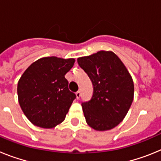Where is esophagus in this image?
Here are the masks:
<instances>
[{"label":"esophagus","mask_w":161,"mask_h":161,"mask_svg":"<svg viewBox=\"0 0 161 161\" xmlns=\"http://www.w3.org/2000/svg\"><path fill=\"white\" fill-rule=\"evenodd\" d=\"M80 95H81V93H80V91H77V92H76V98H77V99H79L80 97Z\"/></svg>","instance_id":"1"}]
</instances>
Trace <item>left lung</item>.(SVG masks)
<instances>
[{
	"label": "left lung",
	"instance_id": "obj_1",
	"mask_svg": "<svg viewBox=\"0 0 161 161\" xmlns=\"http://www.w3.org/2000/svg\"><path fill=\"white\" fill-rule=\"evenodd\" d=\"M93 83V96L82 102L86 123L96 130H110L123 120L134 98V83L121 59L101 51L77 59Z\"/></svg>",
	"mask_w": 161,
	"mask_h": 161
}]
</instances>
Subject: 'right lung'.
I'll list each match as a JSON object with an SVG mask.
<instances>
[{"instance_id": "obj_1", "label": "right lung", "mask_w": 161, "mask_h": 161, "mask_svg": "<svg viewBox=\"0 0 161 161\" xmlns=\"http://www.w3.org/2000/svg\"><path fill=\"white\" fill-rule=\"evenodd\" d=\"M74 63V59L41 58L22 74L18 83V102L31 123L53 128L64 120L76 97L65 78Z\"/></svg>"}]
</instances>
